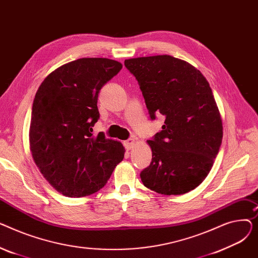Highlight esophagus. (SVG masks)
Instances as JSON below:
<instances>
[{
  "label": "esophagus",
  "mask_w": 258,
  "mask_h": 258,
  "mask_svg": "<svg viewBox=\"0 0 258 258\" xmlns=\"http://www.w3.org/2000/svg\"><path fill=\"white\" fill-rule=\"evenodd\" d=\"M135 144H136V139H134V138H130L124 142V146L127 151L132 150V148L135 146Z\"/></svg>",
  "instance_id": "1"
}]
</instances>
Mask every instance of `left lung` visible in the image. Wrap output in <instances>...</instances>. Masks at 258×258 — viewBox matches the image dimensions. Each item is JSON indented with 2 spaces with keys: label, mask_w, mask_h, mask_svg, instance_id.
Listing matches in <instances>:
<instances>
[{
  "label": "left lung",
  "mask_w": 258,
  "mask_h": 258,
  "mask_svg": "<svg viewBox=\"0 0 258 258\" xmlns=\"http://www.w3.org/2000/svg\"><path fill=\"white\" fill-rule=\"evenodd\" d=\"M138 81L152 120L165 116L147 143L153 158L141 173L145 187L161 195L192 190L208 175L223 139V124L207 79L194 66L170 55L124 60Z\"/></svg>",
  "instance_id": "obj_1"
}]
</instances>
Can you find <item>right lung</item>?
<instances>
[{
  "instance_id": "right-lung-1",
  "label": "right lung",
  "mask_w": 258,
  "mask_h": 258,
  "mask_svg": "<svg viewBox=\"0 0 258 258\" xmlns=\"http://www.w3.org/2000/svg\"><path fill=\"white\" fill-rule=\"evenodd\" d=\"M122 69L116 60L79 58L50 73L32 105L29 141L35 164L57 191L69 198L97 192L124 158L120 142L100 132L101 88Z\"/></svg>"
}]
</instances>
